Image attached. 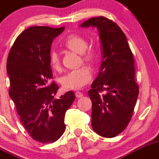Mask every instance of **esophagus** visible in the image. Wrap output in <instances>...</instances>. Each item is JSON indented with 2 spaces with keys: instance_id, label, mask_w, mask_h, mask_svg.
I'll use <instances>...</instances> for the list:
<instances>
[{
  "instance_id": "obj_1",
  "label": "esophagus",
  "mask_w": 159,
  "mask_h": 159,
  "mask_svg": "<svg viewBox=\"0 0 159 159\" xmlns=\"http://www.w3.org/2000/svg\"><path fill=\"white\" fill-rule=\"evenodd\" d=\"M75 95H76V98H82L83 96V94L82 93V92H76V93H75Z\"/></svg>"
}]
</instances>
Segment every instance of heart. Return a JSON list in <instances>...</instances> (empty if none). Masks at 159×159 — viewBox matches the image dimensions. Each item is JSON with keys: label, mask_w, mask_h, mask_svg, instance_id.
I'll list each match as a JSON object with an SVG mask.
<instances>
[{"label": "heart", "mask_w": 159, "mask_h": 159, "mask_svg": "<svg viewBox=\"0 0 159 159\" xmlns=\"http://www.w3.org/2000/svg\"><path fill=\"white\" fill-rule=\"evenodd\" d=\"M64 45L79 54H83V60L89 64H94L97 61L98 52L94 48L88 47V42L84 37L80 35L72 34L67 37ZM49 62L52 67L56 70L60 69V58L56 51L52 50L49 54ZM92 78L91 69L88 66H83L79 68L70 70L61 78V83L66 89L78 90L88 84Z\"/></svg>", "instance_id": "b5f03b06"}]
</instances>
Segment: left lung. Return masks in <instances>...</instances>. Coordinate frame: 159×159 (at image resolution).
Instances as JSON below:
<instances>
[{
    "label": "left lung",
    "mask_w": 159,
    "mask_h": 159,
    "mask_svg": "<svg viewBox=\"0 0 159 159\" xmlns=\"http://www.w3.org/2000/svg\"><path fill=\"white\" fill-rule=\"evenodd\" d=\"M80 26L96 27L99 31L102 62L89 91L92 103V126L99 135L111 138L128 126L138 97L133 53L125 34L112 20L94 17ZM103 91V95L99 94Z\"/></svg>",
    "instance_id": "obj_1"
}]
</instances>
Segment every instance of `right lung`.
Returning a JSON list of instances; mask_svg holds the SVG:
<instances>
[{"instance_id": "1", "label": "right lung", "mask_w": 159, "mask_h": 159, "mask_svg": "<svg viewBox=\"0 0 159 159\" xmlns=\"http://www.w3.org/2000/svg\"><path fill=\"white\" fill-rule=\"evenodd\" d=\"M65 27L33 26L16 39L9 52L7 71L10 78V97L20 121L34 140L52 143L65 131V113L75 100L69 91L55 98L58 86L52 79L49 62L53 39Z\"/></svg>"}]
</instances>
